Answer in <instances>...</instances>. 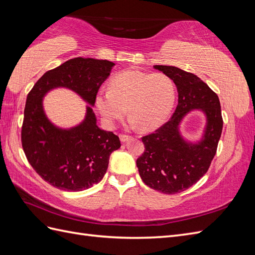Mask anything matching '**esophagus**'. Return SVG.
I'll return each instance as SVG.
<instances>
[{
    "instance_id": "1",
    "label": "esophagus",
    "mask_w": 255,
    "mask_h": 255,
    "mask_svg": "<svg viewBox=\"0 0 255 255\" xmlns=\"http://www.w3.org/2000/svg\"><path fill=\"white\" fill-rule=\"evenodd\" d=\"M119 138H120V140L122 141V142H126V141H128V139H129V136L128 135H126V134H120L119 135Z\"/></svg>"
}]
</instances>
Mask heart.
Listing matches in <instances>:
<instances>
[{
  "instance_id": "1",
  "label": "heart",
  "mask_w": 255,
  "mask_h": 255,
  "mask_svg": "<svg viewBox=\"0 0 255 255\" xmlns=\"http://www.w3.org/2000/svg\"><path fill=\"white\" fill-rule=\"evenodd\" d=\"M175 100V85L164 73L127 70L115 75L110 90L100 91L96 104L107 125L114 126L126 114L129 126L150 130L163 123Z\"/></svg>"
}]
</instances>
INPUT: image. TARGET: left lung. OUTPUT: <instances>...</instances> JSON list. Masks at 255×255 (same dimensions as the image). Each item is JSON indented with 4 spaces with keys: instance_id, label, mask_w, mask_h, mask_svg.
Returning a JSON list of instances; mask_svg holds the SVG:
<instances>
[{
    "instance_id": "8db88e82",
    "label": "left lung",
    "mask_w": 255,
    "mask_h": 255,
    "mask_svg": "<svg viewBox=\"0 0 255 255\" xmlns=\"http://www.w3.org/2000/svg\"><path fill=\"white\" fill-rule=\"evenodd\" d=\"M154 68L174 82L179 101L170 120L141 138L144 152L136 165L145 185L174 195L196 184L210 168L222 132L221 107L218 96L197 75L172 66ZM194 109L207 116L205 133L198 143L187 142L179 132L182 118Z\"/></svg>"
}]
</instances>
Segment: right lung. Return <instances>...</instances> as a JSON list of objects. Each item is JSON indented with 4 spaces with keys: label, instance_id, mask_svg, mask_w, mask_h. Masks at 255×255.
Listing matches in <instances>:
<instances>
[{
    "label": "right lung",
    "instance_id": "1",
    "mask_svg": "<svg viewBox=\"0 0 255 255\" xmlns=\"http://www.w3.org/2000/svg\"><path fill=\"white\" fill-rule=\"evenodd\" d=\"M114 66L104 59H69L45 72L28 92L21 129L22 148L34 170L52 186L67 191L92 187L103 179L112 152L121 143L117 135L97 126L91 107L81 125L67 130L55 127L44 114L43 97L54 88L64 87L94 106L99 88Z\"/></svg>",
    "mask_w": 255,
    "mask_h": 255
}]
</instances>
